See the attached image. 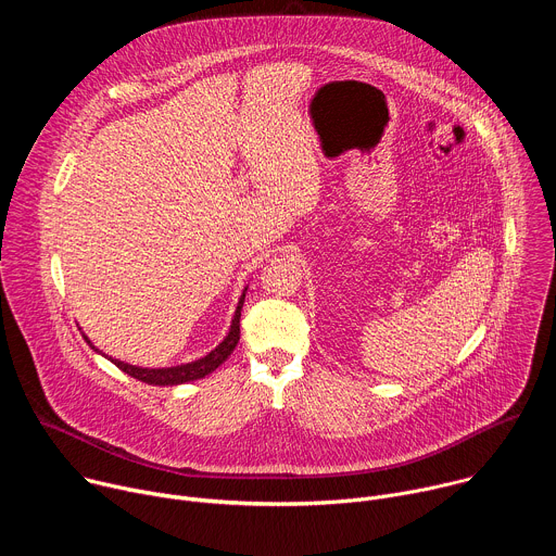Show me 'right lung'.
Returning a JSON list of instances; mask_svg holds the SVG:
<instances>
[{
    "instance_id": "add662e5",
    "label": "right lung",
    "mask_w": 556,
    "mask_h": 556,
    "mask_svg": "<svg viewBox=\"0 0 556 556\" xmlns=\"http://www.w3.org/2000/svg\"><path fill=\"white\" fill-rule=\"evenodd\" d=\"M247 290L249 288H244L240 301H237L232 321H230V328H228V334L224 337V341L215 350H211L206 356H202L198 361H191V363H182V365H174V367H138V365H129L125 361H118V358H112V356L103 354L86 334H84V339L97 354L105 356L118 369H123L125 374H129L131 378L140 380V382L157 384V387H172V384H185V382H191V380H200V378L208 376L211 371H215L232 354L237 341H240V316H242V305H244V299H247Z\"/></svg>"
}]
</instances>
